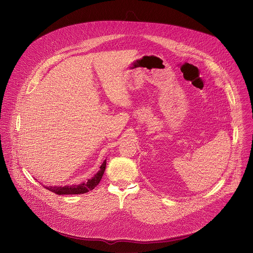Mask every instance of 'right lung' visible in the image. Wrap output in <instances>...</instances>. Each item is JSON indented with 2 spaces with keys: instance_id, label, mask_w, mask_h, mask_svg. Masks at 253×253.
I'll return each mask as SVG.
<instances>
[{
  "instance_id": "obj_1",
  "label": "right lung",
  "mask_w": 253,
  "mask_h": 253,
  "mask_svg": "<svg viewBox=\"0 0 253 253\" xmlns=\"http://www.w3.org/2000/svg\"><path fill=\"white\" fill-rule=\"evenodd\" d=\"M106 169V160H104V162L102 163V165L100 166V169L91 177L89 178L86 182H82L80 184H72V185H65V186H47L44 185L45 188H47L48 190L59 194V195H63V194H82V193H86L92 189H94L98 183L100 182L104 171Z\"/></svg>"
}]
</instances>
